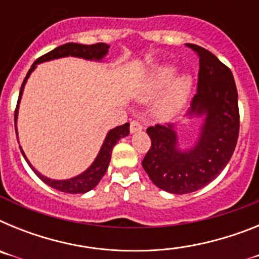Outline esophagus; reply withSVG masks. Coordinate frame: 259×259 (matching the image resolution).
<instances>
[{"label": "esophagus", "instance_id": "34e87169", "mask_svg": "<svg viewBox=\"0 0 259 259\" xmlns=\"http://www.w3.org/2000/svg\"><path fill=\"white\" fill-rule=\"evenodd\" d=\"M141 130H143V123H141L140 120H137V119L132 120L131 125H130V131H131V134H136V132H140Z\"/></svg>", "mask_w": 259, "mask_h": 259}]
</instances>
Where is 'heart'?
Listing matches in <instances>:
<instances>
[{
  "label": "heart",
  "instance_id": "obj_1",
  "mask_svg": "<svg viewBox=\"0 0 259 259\" xmlns=\"http://www.w3.org/2000/svg\"><path fill=\"white\" fill-rule=\"evenodd\" d=\"M176 72L178 67L172 63L157 66L145 77L139 92V100L143 102H149L159 93H162V91L174 80V82L172 81V83H169L170 85L164 91L153 109L155 118L162 122L170 120L179 113L191 95L192 85H193L192 76L183 74L175 79Z\"/></svg>",
  "mask_w": 259,
  "mask_h": 259
}]
</instances>
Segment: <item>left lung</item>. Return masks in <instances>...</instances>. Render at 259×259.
Segmentation results:
<instances>
[{"mask_svg":"<svg viewBox=\"0 0 259 259\" xmlns=\"http://www.w3.org/2000/svg\"><path fill=\"white\" fill-rule=\"evenodd\" d=\"M200 57L197 93L187 119L200 118L197 140L182 150L176 124L149 127L152 146L143 167L158 188L185 194L203 188L227 166L239 137L237 89L230 68L209 50L189 44Z\"/></svg>","mask_w":259,"mask_h":259,"instance_id":"left-lung-1","label":"left lung"}]
</instances>
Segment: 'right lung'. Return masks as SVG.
I'll return each mask as SVG.
<instances>
[{"mask_svg":"<svg viewBox=\"0 0 259 259\" xmlns=\"http://www.w3.org/2000/svg\"><path fill=\"white\" fill-rule=\"evenodd\" d=\"M110 45L104 44V42H98V44L93 45H83V44H76V42H67L65 45H61V47L53 49L52 52L47 53L42 57H40L38 59H36L35 63L31 66L29 71L27 72V76L24 77V81L22 84V88H20L19 92V98H18V105L17 110H15V132L18 135L17 130V119H18V110H19V104L20 100H22L23 91H24V87H26L27 80L31 76V74L33 72L36 67H37L38 63H44V62L53 61V59L63 58V57H76V58H83L87 61H96L101 62L105 58V56L109 52ZM130 134V123H125L123 125H118V127L113 128L107 132L106 137H105L104 144H102L101 149L98 152L97 157L93 161V163L87 168L84 172L79 174V175L74 176V178H70V179L66 180H54L49 179L47 176L41 175L35 167L29 163V161L27 159L26 154L23 152L22 146L20 148V152H22L23 157L26 158L27 163L29 164V167L32 168V171L36 174V175L40 178L45 184H48L52 188L57 189V191L65 192V193H87V192L92 191L96 185L100 183V180L102 179V176L105 175L107 170V166L110 163V159H111V152H113V148L115 146V144L118 143L120 139L128 136ZM19 143V141H18Z\"/></svg>","mask_w":259,"mask_h":259,"instance_id":"add662e5","label":"right lung"}]
</instances>
